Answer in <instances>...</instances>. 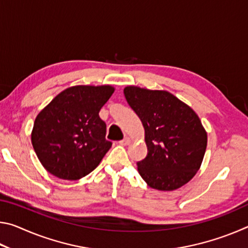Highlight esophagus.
<instances>
[{"instance_id": "34e87169", "label": "esophagus", "mask_w": 248, "mask_h": 248, "mask_svg": "<svg viewBox=\"0 0 248 248\" xmlns=\"http://www.w3.org/2000/svg\"><path fill=\"white\" fill-rule=\"evenodd\" d=\"M119 143L121 144V145H128L129 143H130V138H128V137H125L124 140H121Z\"/></svg>"}]
</instances>
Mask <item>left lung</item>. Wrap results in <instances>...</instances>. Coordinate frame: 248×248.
Segmentation results:
<instances>
[{
  "label": "left lung",
  "mask_w": 248,
  "mask_h": 248,
  "mask_svg": "<svg viewBox=\"0 0 248 248\" xmlns=\"http://www.w3.org/2000/svg\"><path fill=\"white\" fill-rule=\"evenodd\" d=\"M145 130L148 154L138 170L151 188L175 190L194 177L207 148V132L192 109L165 91L124 90Z\"/></svg>",
  "instance_id": "8db88e82"
}]
</instances>
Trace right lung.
Listing matches in <instances>:
<instances>
[{
    "instance_id": "right-lung-1",
    "label": "right lung",
    "mask_w": 248,
    "mask_h": 248,
    "mask_svg": "<svg viewBox=\"0 0 248 248\" xmlns=\"http://www.w3.org/2000/svg\"><path fill=\"white\" fill-rule=\"evenodd\" d=\"M114 87L73 86L54 97L33 124L31 143L43 166L62 179L90 174L110 149L99 110Z\"/></svg>"
}]
</instances>
